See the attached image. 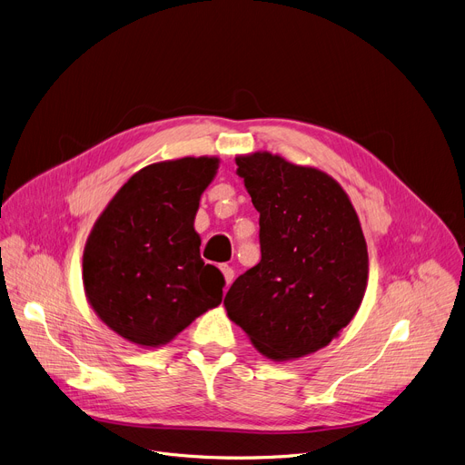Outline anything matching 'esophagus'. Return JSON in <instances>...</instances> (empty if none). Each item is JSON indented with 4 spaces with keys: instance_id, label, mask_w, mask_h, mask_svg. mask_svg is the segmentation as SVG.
Masks as SVG:
<instances>
[{
    "instance_id": "1",
    "label": "esophagus",
    "mask_w": 465,
    "mask_h": 465,
    "mask_svg": "<svg viewBox=\"0 0 465 465\" xmlns=\"http://www.w3.org/2000/svg\"><path fill=\"white\" fill-rule=\"evenodd\" d=\"M222 272H223V278H225V283L227 287L232 283L234 280V270L229 266V264H222Z\"/></svg>"
}]
</instances>
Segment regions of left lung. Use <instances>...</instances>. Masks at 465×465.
I'll return each mask as SVG.
<instances>
[{
    "mask_svg": "<svg viewBox=\"0 0 465 465\" xmlns=\"http://www.w3.org/2000/svg\"><path fill=\"white\" fill-rule=\"evenodd\" d=\"M259 212L261 261L231 285L225 310L272 361L329 345L359 312L368 250L341 185L317 169L257 152L236 157Z\"/></svg>",
    "mask_w": 465,
    "mask_h": 465,
    "instance_id": "1",
    "label": "left lung"
}]
</instances>
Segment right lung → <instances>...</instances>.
Masks as SVG:
<instances>
[{
  "label": "right lung",
  "instance_id": "right-lung-1",
  "mask_svg": "<svg viewBox=\"0 0 465 465\" xmlns=\"http://www.w3.org/2000/svg\"><path fill=\"white\" fill-rule=\"evenodd\" d=\"M220 159L182 157L133 174L95 222L82 257L88 302L141 347L169 343L222 304L225 278L201 259L193 229Z\"/></svg>",
  "mask_w": 465,
  "mask_h": 465
}]
</instances>
